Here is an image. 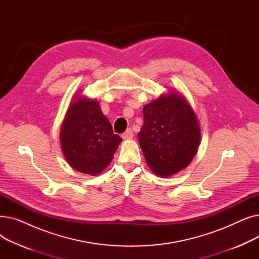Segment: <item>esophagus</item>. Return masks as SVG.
<instances>
[{
  "label": "esophagus",
  "instance_id": "obj_1",
  "mask_svg": "<svg viewBox=\"0 0 259 259\" xmlns=\"http://www.w3.org/2000/svg\"><path fill=\"white\" fill-rule=\"evenodd\" d=\"M121 138H122V140H131L132 138H133V132H132V130L131 129H128L125 133H122L121 134Z\"/></svg>",
  "mask_w": 259,
  "mask_h": 259
}]
</instances>
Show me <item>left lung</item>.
Here are the masks:
<instances>
[{
    "mask_svg": "<svg viewBox=\"0 0 259 259\" xmlns=\"http://www.w3.org/2000/svg\"><path fill=\"white\" fill-rule=\"evenodd\" d=\"M144 125L138 134L148 167L170 178L189 166L200 142L196 114L184 95L162 93L143 107Z\"/></svg>",
    "mask_w": 259,
    "mask_h": 259,
    "instance_id": "8db88e82",
    "label": "left lung"
}]
</instances>
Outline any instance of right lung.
Wrapping results in <instances>:
<instances>
[{
    "instance_id": "1",
    "label": "right lung",
    "mask_w": 259,
    "mask_h": 259,
    "mask_svg": "<svg viewBox=\"0 0 259 259\" xmlns=\"http://www.w3.org/2000/svg\"><path fill=\"white\" fill-rule=\"evenodd\" d=\"M120 142L99 101L80 91L75 93L60 133L62 151L69 166L80 173L98 175L110 165Z\"/></svg>"
}]
</instances>
